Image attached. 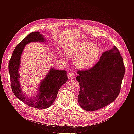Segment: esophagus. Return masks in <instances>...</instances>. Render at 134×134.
Masks as SVG:
<instances>
[{
    "label": "esophagus",
    "mask_w": 134,
    "mask_h": 134,
    "mask_svg": "<svg viewBox=\"0 0 134 134\" xmlns=\"http://www.w3.org/2000/svg\"><path fill=\"white\" fill-rule=\"evenodd\" d=\"M67 76H68L69 79H74V78H75V74H74V72H72V71H69V72H68Z\"/></svg>",
    "instance_id": "obj_1"
}]
</instances>
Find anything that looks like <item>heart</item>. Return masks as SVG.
Masks as SVG:
<instances>
[{
  "label": "heart",
  "mask_w": 134,
  "mask_h": 134,
  "mask_svg": "<svg viewBox=\"0 0 134 134\" xmlns=\"http://www.w3.org/2000/svg\"><path fill=\"white\" fill-rule=\"evenodd\" d=\"M65 53L71 58H74V64L77 68L86 69L96 63L99 56L100 50L95 43L82 41L67 47ZM60 56L64 58L63 54H60Z\"/></svg>",
  "instance_id": "obj_1"
}]
</instances>
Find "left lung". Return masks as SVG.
Returning a JSON list of instances; mask_svg holds the SVG:
<instances>
[{"instance_id":"obj_1","label":"left lung","mask_w":134,"mask_h":134,"mask_svg":"<svg viewBox=\"0 0 134 134\" xmlns=\"http://www.w3.org/2000/svg\"><path fill=\"white\" fill-rule=\"evenodd\" d=\"M125 71L123 59L115 46L104 52L90 69L79 70L76 79L80 86V106L93 111L113 102L120 93Z\"/></svg>"}]
</instances>
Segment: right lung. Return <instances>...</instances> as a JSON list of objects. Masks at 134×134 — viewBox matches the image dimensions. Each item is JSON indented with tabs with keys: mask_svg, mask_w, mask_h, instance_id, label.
Here are the masks:
<instances>
[{
	"mask_svg": "<svg viewBox=\"0 0 134 134\" xmlns=\"http://www.w3.org/2000/svg\"><path fill=\"white\" fill-rule=\"evenodd\" d=\"M46 38L39 32L28 35L16 46L9 62L11 87L14 95L27 106L35 108H47L56 99L60 87L68 80L66 71L59 70L51 68L37 88V92L33 97L27 96L20 84L21 76L19 69L21 66V56L26 44L31 42H44Z\"/></svg>",
	"mask_w": 134,
	"mask_h": 134,
	"instance_id": "1",
	"label": "right lung"
}]
</instances>
